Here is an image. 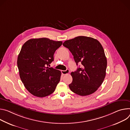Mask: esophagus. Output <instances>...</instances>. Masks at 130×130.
<instances>
[{"label": "esophagus", "instance_id": "1", "mask_svg": "<svg viewBox=\"0 0 130 130\" xmlns=\"http://www.w3.org/2000/svg\"><path fill=\"white\" fill-rule=\"evenodd\" d=\"M69 69H67L66 70H62L61 71V73L63 75H66V74H69Z\"/></svg>", "mask_w": 130, "mask_h": 130}]
</instances>
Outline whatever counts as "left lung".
<instances>
[{
  "label": "left lung",
  "instance_id": "left-lung-1",
  "mask_svg": "<svg viewBox=\"0 0 130 130\" xmlns=\"http://www.w3.org/2000/svg\"><path fill=\"white\" fill-rule=\"evenodd\" d=\"M63 45L72 54L76 64H82L71 73V90L81 96L95 92L106 75L107 59L101 44L92 38L79 36L66 41Z\"/></svg>",
  "mask_w": 130,
  "mask_h": 130
}]
</instances>
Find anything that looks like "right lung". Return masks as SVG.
I'll use <instances>...</instances> for the list:
<instances>
[{"label": "right lung", "mask_w": 130, "mask_h": 130, "mask_svg": "<svg viewBox=\"0 0 130 130\" xmlns=\"http://www.w3.org/2000/svg\"><path fill=\"white\" fill-rule=\"evenodd\" d=\"M62 43L42 38L29 40L22 46L18 67L22 83L32 95L43 98L54 92L61 73L47 66L54 61V54Z\"/></svg>", "instance_id": "right-lung-1"}]
</instances>
